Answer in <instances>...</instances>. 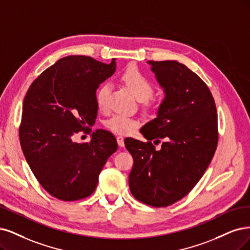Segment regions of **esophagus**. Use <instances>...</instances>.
I'll list each match as a JSON object with an SVG mask.
<instances>
[{"label": "esophagus", "mask_w": 250, "mask_h": 250, "mask_svg": "<svg viewBox=\"0 0 250 250\" xmlns=\"http://www.w3.org/2000/svg\"><path fill=\"white\" fill-rule=\"evenodd\" d=\"M116 140H117V144L120 147H124L125 146V139H124L123 136H117L116 137Z\"/></svg>", "instance_id": "1"}]
</instances>
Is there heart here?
Returning <instances> with one entry per match:
<instances>
[{
    "mask_svg": "<svg viewBox=\"0 0 250 250\" xmlns=\"http://www.w3.org/2000/svg\"><path fill=\"white\" fill-rule=\"evenodd\" d=\"M122 80L131 89L138 100L144 101L147 104H149L148 99L153 95L154 86L145 74H143L138 68L130 67L122 74ZM109 95L110 85L108 83H103L96 90V103L101 111H106L108 109ZM138 125H139V123H138L137 119L123 114H115L111 116L105 123V125L109 131L120 135L132 133Z\"/></svg>",
    "mask_w": 250,
    "mask_h": 250,
    "instance_id": "1",
    "label": "heart"
}]
</instances>
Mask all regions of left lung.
<instances>
[{
  "label": "left lung",
  "instance_id": "left-lung-1",
  "mask_svg": "<svg viewBox=\"0 0 250 250\" xmlns=\"http://www.w3.org/2000/svg\"><path fill=\"white\" fill-rule=\"evenodd\" d=\"M164 88L158 116L142 126L147 142L125 140L134 159L132 195L146 205L167 207L186 197L204 175L218 142L213 97L196 73L177 61H148ZM162 143L160 150L155 145Z\"/></svg>",
  "mask_w": 250,
  "mask_h": 250
}]
</instances>
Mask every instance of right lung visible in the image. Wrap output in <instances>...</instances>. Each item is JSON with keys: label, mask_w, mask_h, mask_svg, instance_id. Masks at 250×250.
<instances>
[{"label": "right lung", "mask_w": 250, "mask_h": 250, "mask_svg": "<svg viewBox=\"0 0 250 250\" xmlns=\"http://www.w3.org/2000/svg\"><path fill=\"white\" fill-rule=\"evenodd\" d=\"M116 68L84 55L59 60L37 77L22 104L20 140L24 158L43 188L62 201L90 196L115 137L97 130L91 140L76 143L80 131L90 133L98 115L96 90Z\"/></svg>", "instance_id": "right-lung-1"}]
</instances>
